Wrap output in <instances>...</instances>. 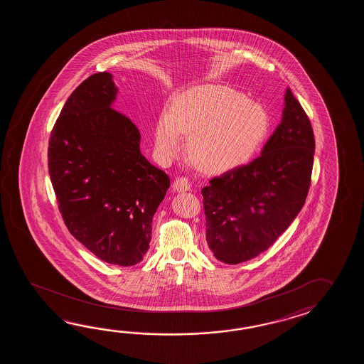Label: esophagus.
I'll use <instances>...</instances> for the list:
<instances>
[{"mask_svg": "<svg viewBox=\"0 0 364 364\" xmlns=\"http://www.w3.org/2000/svg\"><path fill=\"white\" fill-rule=\"evenodd\" d=\"M173 190L176 193H185L190 190V181L186 177H178L173 183Z\"/></svg>", "mask_w": 364, "mask_h": 364, "instance_id": "obj_1", "label": "esophagus"}]
</instances>
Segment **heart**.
I'll list each match as a JSON object with an SVG mask.
<instances>
[{
	"label": "heart",
	"mask_w": 364,
	"mask_h": 364,
	"mask_svg": "<svg viewBox=\"0 0 364 364\" xmlns=\"http://www.w3.org/2000/svg\"><path fill=\"white\" fill-rule=\"evenodd\" d=\"M269 132V117L257 102L224 85H203L181 95L155 132L164 157L179 155L182 135L188 156L201 169L226 171L247 163Z\"/></svg>",
	"instance_id": "obj_1"
}]
</instances>
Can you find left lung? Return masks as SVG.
I'll return each instance as SVG.
<instances>
[{
  "mask_svg": "<svg viewBox=\"0 0 364 364\" xmlns=\"http://www.w3.org/2000/svg\"><path fill=\"white\" fill-rule=\"evenodd\" d=\"M314 155L309 117L287 88L281 124L262 155L201 190L205 237L217 260L243 263L271 247L304 205Z\"/></svg>",
  "mask_w": 364,
  "mask_h": 364,
  "instance_id": "obj_1",
  "label": "left lung"
}]
</instances>
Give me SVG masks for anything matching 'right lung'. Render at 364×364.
Returning a JSON list of instances; mask_svg holds the SVG:
<instances>
[{"label":"right lung","instance_id":"obj_1","mask_svg":"<svg viewBox=\"0 0 364 364\" xmlns=\"http://www.w3.org/2000/svg\"><path fill=\"white\" fill-rule=\"evenodd\" d=\"M107 71L77 85L50 132L48 168L69 232L105 263L132 267L147 254L152 218L171 179L140 154V132L112 108Z\"/></svg>","mask_w":364,"mask_h":364}]
</instances>
